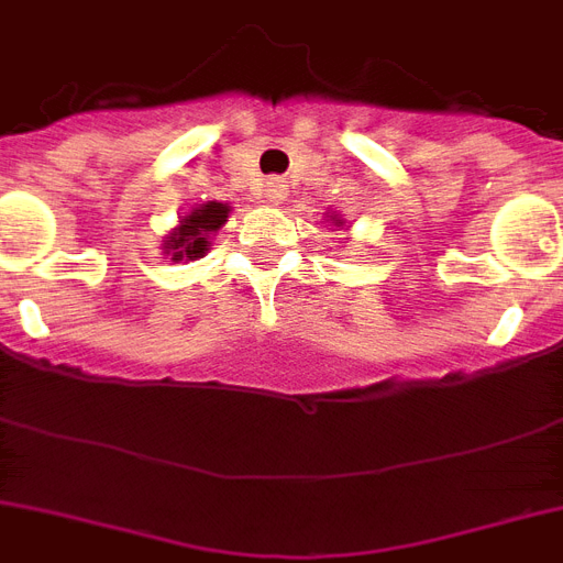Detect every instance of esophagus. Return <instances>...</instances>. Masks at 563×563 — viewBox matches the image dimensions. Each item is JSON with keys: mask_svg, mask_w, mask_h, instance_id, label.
I'll return each mask as SVG.
<instances>
[{"mask_svg": "<svg viewBox=\"0 0 563 563\" xmlns=\"http://www.w3.org/2000/svg\"><path fill=\"white\" fill-rule=\"evenodd\" d=\"M265 198L272 203H283V198H286V184H283L280 178H272V180H265Z\"/></svg>", "mask_w": 563, "mask_h": 563, "instance_id": "1", "label": "esophagus"}]
</instances>
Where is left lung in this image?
Masks as SVG:
<instances>
[{
	"instance_id": "1",
	"label": "left lung",
	"mask_w": 563,
	"mask_h": 563,
	"mask_svg": "<svg viewBox=\"0 0 563 563\" xmlns=\"http://www.w3.org/2000/svg\"><path fill=\"white\" fill-rule=\"evenodd\" d=\"M327 221H330V224H333V228H339V230H347V221L342 219V216H339V212H330V216H327Z\"/></svg>"
}]
</instances>
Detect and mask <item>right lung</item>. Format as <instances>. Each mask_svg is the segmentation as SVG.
<instances>
[{
    "label": "right lung",
    "instance_id": "1",
    "mask_svg": "<svg viewBox=\"0 0 563 563\" xmlns=\"http://www.w3.org/2000/svg\"><path fill=\"white\" fill-rule=\"evenodd\" d=\"M230 203L224 201H203L198 207L180 216L175 228L163 236V254L172 256V263L180 260H201L210 251V239L219 233V228L228 221Z\"/></svg>",
    "mask_w": 563,
    "mask_h": 563
}]
</instances>
